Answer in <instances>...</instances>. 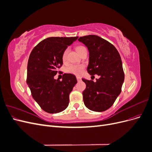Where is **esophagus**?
<instances>
[{"label":"esophagus","mask_w":152,"mask_h":152,"mask_svg":"<svg viewBox=\"0 0 152 152\" xmlns=\"http://www.w3.org/2000/svg\"><path fill=\"white\" fill-rule=\"evenodd\" d=\"M76 78H77V81H78V82H79V81H80V80H81V78H80V77H79V76H77V77H76Z\"/></svg>","instance_id":"obj_1"}]
</instances>
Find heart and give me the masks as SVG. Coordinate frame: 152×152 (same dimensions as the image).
<instances>
[{
	"label": "heart",
	"instance_id": "heart-1",
	"mask_svg": "<svg viewBox=\"0 0 152 152\" xmlns=\"http://www.w3.org/2000/svg\"><path fill=\"white\" fill-rule=\"evenodd\" d=\"M77 51L78 52L80 55L83 53L84 50H87L86 48L84 46H82V45H79V46H77L76 48ZM69 51L68 48H66L65 50H64L63 54H62V61L63 62L66 61V58H67V55ZM84 69V65H74V64H70V65H68L66 67V72L69 73H72V74L73 75H79L81 73L83 72Z\"/></svg>",
	"mask_w": 152,
	"mask_h": 152
}]
</instances>
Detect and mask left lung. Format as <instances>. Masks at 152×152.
<instances>
[{
	"label": "left lung",
	"instance_id": "obj_1",
	"mask_svg": "<svg viewBox=\"0 0 152 152\" xmlns=\"http://www.w3.org/2000/svg\"><path fill=\"white\" fill-rule=\"evenodd\" d=\"M78 40L85 44L89 52L87 72L94 77L96 82L82 79L86 88L83 91L86 107L95 112H103L110 108L122 91L124 80L122 60L114 45L94 35L80 37Z\"/></svg>",
	"mask_w": 152,
	"mask_h": 152
}]
</instances>
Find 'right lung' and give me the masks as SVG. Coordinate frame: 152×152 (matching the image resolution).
Segmentation results:
<instances>
[{
  "instance_id": "right-lung-1",
  "label": "right lung",
  "mask_w": 152,
  "mask_h": 152,
  "mask_svg": "<svg viewBox=\"0 0 152 152\" xmlns=\"http://www.w3.org/2000/svg\"><path fill=\"white\" fill-rule=\"evenodd\" d=\"M77 38H47L37 45L30 54L26 83L32 97L48 113L62 112L68 105L69 94L77 82L75 76L64 73L62 80L54 79V77L63 65V51Z\"/></svg>"
}]
</instances>
